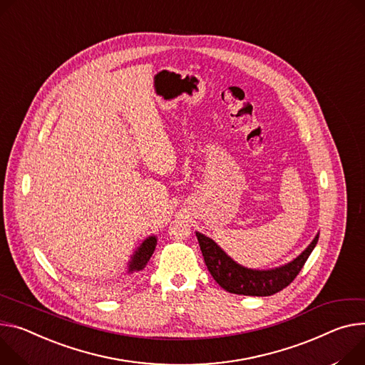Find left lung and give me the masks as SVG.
Masks as SVG:
<instances>
[{
  "instance_id": "1",
  "label": "left lung",
  "mask_w": 365,
  "mask_h": 365,
  "mask_svg": "<svg viewBox=\"0 0 365 365\" xmlns=\"http://www.w3.org/2000/svg\"><path fill=\"white\" fill-rule=\"evenodd\" d=\"M196 237L197 242H200L207 268L221 288L231 294L256 297L272 295L288 287L304 267L306 260L309 259L319 240L317 235L314 240L307 246V249L289 263L282 264V267L275 269L260 271L242 267V264L231 259L212 239L197 233V231Z\"/></svg>"
}]
</instances>
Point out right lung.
<instances>
[{
	"instance_id": "right-lung-1",
	"label": "right lung",
	"mask_w": 365,
	"mask_h": 365,
	"mask_svg": "<svg viewBox=\"0 0 365 365\" xmlns=\"http://www.w3.org/2000/svg\"><path fill=\"white\" fill-rule=\"evenodd\" d=\"M157 245V237L155 236H150L148 239H145L141 246L134 252L132 255L129 263H128V274H132L135 271H141L145 268V264L148 263L150 257L154 253Z\"/></svg>"
}]
</instances>
